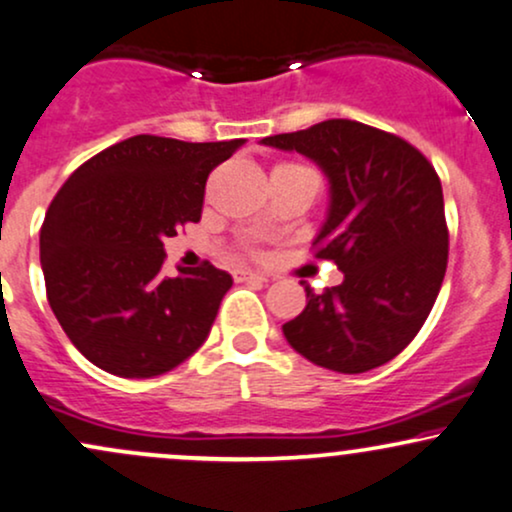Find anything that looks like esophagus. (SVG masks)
<instances>
[{
    "label": "esophagus",
    "mask_w": 512,
    "mask_h": 512,
    "mask_svg": "<svg viewBox=\"0 0 512 512\" xmlns=\"http://www.w3.org/2000/svg\"><path fill=\"white\" fill-rule=\"evenodd\" d=\"M234 280L237 282H268V278L263 273H254V270H234Z\"/></svg>",
    "instance_id": "obj_1"
}]
</instances>
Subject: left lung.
<instances>
[{"label": "left lung", "instance_id": "1", "mask_svg": "<svg viewBox=\"0 0 512 512\" xmlns=\"http://www.w3.org/2000/svg\"><path fill=\"white\" fill-rule=\"evenodd\" d=\"M263 146L297 150L328 177V215L316 258L335 261L345 280L282 326L302 357L340 374H364L405 350L431 314L448 266L441 179L405 138L328 119Z\"/></svg>", "mask_w": 512, "mask_h": 512}]
</instances>
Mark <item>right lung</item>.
<instances>
[{
    "label": "right lung",
    "mask_w": 512,
    "mask_h": 512,
    "mask_svg": "<svg viewBox=\"0 0 512 512\" xmlns=\"http://www.w3.org/2000/svg\"><path fill=\"white\" fill-rule=\"evenodd\" d=\"M242 146L131 136L57 191L40 230L47 302L98 369L153 378L206 342L232 275L206 261L165 278L162 239L201 220L208 174Z\"/></svg>",
    "instance_id": "right-lung-1"
}]
</instances>
